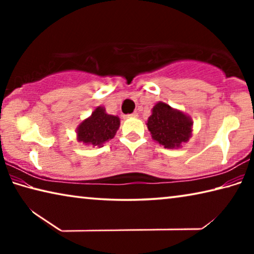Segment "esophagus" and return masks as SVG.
I'll return each instance as SVG.
<instances>
[{
	"label": "esophagus",
	"instance_id": "obj_1",
	"mask_svg": "<svg viewBox=\"0 0 254 254\" xmlns=\"http://www.w3.org/2000/svg\"><path fill=\"white\" fill-rule=\"evenodd\" d=\"M127 118H137V113H136V112H134V113L128 114V115H127Z\"/></svg>",
	"mask_w": 254,
	"mask_h": 254
}]
</instances>
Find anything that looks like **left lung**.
<instances>
[{
    "mask_svg": "<svg viewBox=\"0 0 254 254\" xmlns=\"http://www.w3.org/2000/svg\"><path fill=\"white\" fill-rule=\"evenodd\" d=\"M147 126L151 136L159 144L168 149L180 148L191 136L192 121L184 112L175 110L163 102L152 109Z\"/></svg>",
    "mask_w": 254,
    "mask_h": 254,
    "instance_id": "obj_1",
    "label": "left lung"
}]
</instances>
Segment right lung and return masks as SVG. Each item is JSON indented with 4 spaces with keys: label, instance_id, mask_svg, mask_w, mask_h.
Returning <instances> with one entry per match:
<instances>
[{
    "label": "right lung",
    "instance_id": "1",
    "mask_svg": "<svg viewBox=\"0 0 254 254\" xmlns=\"http://www.w3.org/2000/svg\"><path fill=\"white\" fill-rule=\"evenodd\" d=\"M120 127V119L107 114L105 109L98 106L92 115L77 127V140L86 145L101 147L113 139Z\"/></svg>",
    "mask_w": 254,
    "mask_h": 254
}]
</instances>
